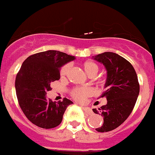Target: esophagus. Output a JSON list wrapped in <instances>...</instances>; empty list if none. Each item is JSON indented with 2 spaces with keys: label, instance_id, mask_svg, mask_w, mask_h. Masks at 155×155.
<instances>
[{
  "label": "esophagus",
  "instance_id": "34e87169",
  "mask_svg": "<svg viewBox=\"0 0 155 155\" xmlns=\"http://www.w3.org/2000/svg\"><path fill=\"white\" fill-rule=\"evenodd\" d=\"M82 109L84 110V112H85L86 114H89V115H91V114H92V110L90 109L89 107H86V106H82Z\"/></svg>",
  "mask_w": 155,
  "mask_h": 155
}]
</instances>
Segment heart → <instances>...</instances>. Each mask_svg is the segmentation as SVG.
<instances>
[{"mask_svg": "<svg viewBox=\"0 0 155 155\" xmlns=\"http://www.w3.org/2000/svg\"><path fill=\"white\" fill-rule=\"evenodd\" d=\"M81 66L83 68L85 73L89 76V77H94L95 76L96 74L98 71V66L96 63H94L92 61H86L81 64ZM70 69L69 64H64L62 66L61 70H60V76L61 78H64L68 75ZM91 91L89 88L87 87H77L72 90L71 91V96L74 99H75L78 102H84L86 99V97L91 95Z\"/></svg>", "mask_w": 155, "mask_h": 155, "instance_id": "obj_1", "label": "heart"}]
</instances>
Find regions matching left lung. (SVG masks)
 I'll use <instances>...</instances> for the list:
<instances>
[{"label":"left lung","instance_id":"8db88e82","mask_svg":"<svg viewBox=\"0 0 155 155\" xmlns=\"http://www.w3.org/2000/svg\"><path fill=\"white\" fill-rule=\"evenodd\" d=\"M94 60L102 64L107 71L104 87L106 90L100 97H106L107 104L93 109L96 114H102L103 124L96 128L99 132H110L120 126L133 110L140 93V84L133 66L121 56L105 52L94 56Z\"/></svg>","mask_w":155,"mask_h":155}]
</instances>
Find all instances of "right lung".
Segmentation results:
<instances>
[{
    "mask_svg": "<svg viewBox=\"0 0 155 155\" xmlns=\"http://www.w3.org/2000/svg\"><path fill=\"white\" fill-rule=\"evenodd\" d=\"M75 59L65 53L47 50L23 61L15 78V91L23 114L34 124L48 129L61 123L66 109L73 102L66 97L53 102L46 93L52 90V82L60 79L61 68Z\"/></svg>",
    "mask_w": 155,
    "mask_h": 155,
    "instance_id": "obj_1",
    "label": "right lung"
}]
</instances>
